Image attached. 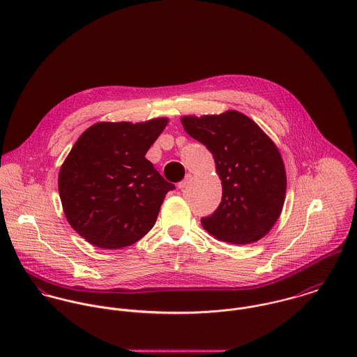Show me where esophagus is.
Returning <instances> with one entry per match:
<instances>
[{
	"mask_svg": "<svg viewBox=\"0 0 357 357\" xmlns=\"http://www.w3.org/2000/svg\"><path fill=\"white\" fill-rule=\"evenodd\" d=\"M191 180H192L191 174H187V177H185L183 181H180V183H178V185H177V187H178V190H181V191H183V190L187 187V184H188Z\"/></svg>",
	"mask_w": 357,
	"mask_h": 357,
	"instance_id": "1",
	"label": "esophagus"
}]
</instances>
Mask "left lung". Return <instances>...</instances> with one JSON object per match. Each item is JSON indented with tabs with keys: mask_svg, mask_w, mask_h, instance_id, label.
Instances as JSON below:
<instances>
[{
	"mask_svg": "<svg viewBox=\"0 0 357 357\" xmlns=\"http://www.w3.org/2000/svg\"><path fill=\"white\" fill-rule=\"evenodd\" d=\"M185 132L213 153L222 197L201 220L215 239L249 245L278 221L286 197V170L275 143L239 111L181 118Z\"/></svg>",
	"mask_w": 357,
	"mask_h": 357,
	"instance_id": "8db88e82",
	"label": "left lung"
}]
</instances>
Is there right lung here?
Here are the masks:
<instances>
[{"instance_id": "obj_1", "label": "right lung", "mask_w": 357, "mask_h": 357, "mask_svg": "<svg viewBox=\"0 0 357 357\" xmlns=\"http://www.w3.org/2000/svg\"><path fill=\"white\" fill-rule=\"evenodd\" d=\"M167 118L99 122L77 140L59 173V194L73 229L100 249L140 241L174 190L146 159Z\"/></svg>"}]
</instances>
